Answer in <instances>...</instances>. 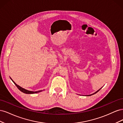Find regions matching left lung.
<instances>
[{
    "mask_svg": "<svg viewBox=\"0 0 123 123\" xmlns=\"http://www.w3.org/2000/svg\"><path fill=\"white\" fill-rule=\"evenodd\" d=\"M100 89H102V88H100ZM100 89H99V90H98L97 91H96L95 92H94V93H93V94H90V95H86V96H91V95H93V94H95V93H97L100 90Z\"/></svg>",
    "mask_w": 123,
    "mask_h": 123,
    "instance_id": "8db88e82",
    "label": "left lung"
}]
</instances>
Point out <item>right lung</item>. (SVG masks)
Returning <instances> with one entry per match:
<instances>
[{
	"label": "right lung",
	"instance_id": "1",
	"mask_svg": "<svg viewBox=\"0 0 123 123\" xmlns=\"http://www.w3.org/2000/svg\"><path fill=\"white\" fill-rule=\"evenodd\" d=\"M10 79H11V80H12V81L14 83V84L16 85V86L18 88V89H19V90L20 91H21L22 92L24 93H25V94H34V93H38V92H40L43 91V90H39V91H29V90H26V89H24V88H23L21 87L20 86H19V85H17L14 82V81L13 80H12V79H11V77H10Z\"/></svg>",
	"mask_w": 123,
	"mask_h": 123
}]
</instances>
